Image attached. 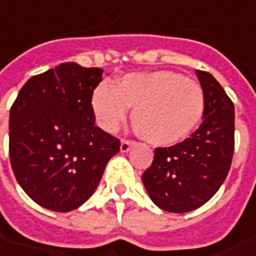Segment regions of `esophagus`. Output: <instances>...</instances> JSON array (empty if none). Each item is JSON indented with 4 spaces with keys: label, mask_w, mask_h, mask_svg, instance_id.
I'll use <instances>...</instances> for the list:
<instances>
[{
    "label": "esophagus",
    "mask_w": 256,
    "mask_h": 256,
    "mask_svg": "<svg viewBox=\"0 0 256 256\" xmlns=\"http://www.w3.org/2000/svg\"><path fill=\"white\" fill-rule=\"evenodd\" d=\"M133 146H134V142H132V140H122V143H120V152L126 153V152H128Z\"/></svg>",
    "instance_id": "obj_1"
}]
</instances>
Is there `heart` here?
Returning a JSON list of instances; mask_svg holds the SVG:
<instances>
[{
  "label": "heart",
  "instance_id": "b5f03b06",
  "mask_svg": "<svg viewBox=\"0 0 256 256\" xmlns=\"http://www.w3.org/2000/svg\"><path fill=\"white\" fill-rule=\"evenodd\" d=\"M205 106L204 88L169 70L128 74L114 86H97L92 96L96 118L106 132H116L124 123L128 108H133L136 133L154 146L188 139L199 126Z\"/></svg>",
  "mask_w": 256,
  "mask_h": 256
}]
</instances>
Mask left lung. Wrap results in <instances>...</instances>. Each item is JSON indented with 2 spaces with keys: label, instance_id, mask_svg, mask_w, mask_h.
Returning <instances> with one entry per match:
<instances>
[{
  "label": "left lung",
  "instance_id": "obj_1",
  "mask_svg": "<svg viewBox=\"0 0 256 256\" xmlns=\"http://www.w3.org/2000/svg\"><path fill=\"white\" fill-rule=\"evenodd\" d=\"M205 93L199 128L170 148H158L142 180L153 204L184 214L205 205L228 176L235 148V108L212 74L196 70Z\"/></svg>",
  "mask_w": 256,
  "mask_h": 256
}]
</instances>
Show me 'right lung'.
Instances as JSON below:
<instances>
[{
	"mask_svg": "<svg viewBox=\"0 0 256 256\" xmlns=\"http://www.w3.org/2000/svg\"><path fill=\"white\" fill-rule=\"evenodd\" d=\"M103 70L62 62L22 86L10 110V160L40 206L70 212L94 194L120 140L94 124L92 96Z\"/></svg>",
	"mask_w": 256,
	"mask_h": 256,
	"instance_id": "add662e5",
	"label": "right lung"
}]
</instances>
